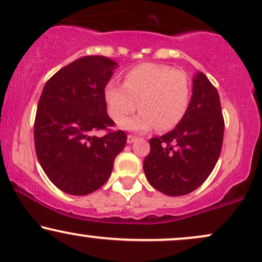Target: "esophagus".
I'll return each mask as SVG.
<instances>
[{
	"mask_svg": "<svg viewBox=\"0 0 262 262\" xmlns=\"http://www.w3.org/2000/svg\"><path fill=\"white\" fill-rule=\"evenodd\" d=\"M135 140H136V137H135L134 135H128L127 136V143H132Z\"/></svg>",
	"mask_w": 262,
	"mask_h": 262,
	"instance_id": "obj_1",
	"label": "esophagus"
}]
</instances>
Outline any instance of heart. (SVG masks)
I'll return each instance as SVG.
<instances>
[{"label":"heart","mask_w":262,"mask_h":262,"mask_svg":"<svg viewBox=\"0 0 262 262\" xmlns=\"http://www.w3.org/2000/svg\"><path fill=\"white\" fill-rule=\"evenodd\" d=\"M191 83L184 71L157 63H142L127 71L124 84L109 82L105 99L110 116L122 121L137 106L141 112L126 120L121 126L126 130L159 131L174 128L183 120L189 106Z\"/></svg>","instance_id":"heart-1"}]
</instances>
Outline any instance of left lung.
Here are the masks:
<instances>
[{
    "mask_svg": "<svg viewBox=\"0 0 262 262\" xmlns=\"http://www.w3.org/2000/svg\"><path fill=\"white\" fill-rule=\"evenodd\" d=\"M224 119L220 94L202 72L192 81V97L174 130L149 140L144 158L147 180L168 196H183L205 183L220 158Z\"/></svg>",
    "mask_w": 262,
    "mask_h": 262,
    "instance_id": "obj_1",
    "label": "left lung"
}]
</instances>
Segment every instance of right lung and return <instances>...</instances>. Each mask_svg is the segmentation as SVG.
<instances>
[{
    "label": "right lung",
    "mask_w": 262,
    "mask_h": 262,
    "mask_svg": "<svg viewBox=\"0 0 262 262\" xmlns=\"http://www.w3.org/2000/svg\"><path fill=\"white\" fill-rule=\"evenodd\" d=\"M118 67L105 56H84L58 70L40 95L34 143L42 170L55 186L84 196L101 187L127 136L113 131L105 89ZM105 129L103 138L92 137Z\"/></svg>",
    "instance_id": "1"
}]
</instances>
